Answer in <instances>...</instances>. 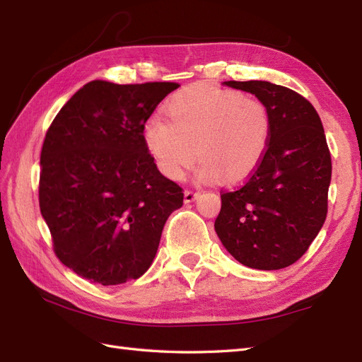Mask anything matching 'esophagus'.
<instances>
[{"label":"esophagus","mask_w":362,"mask_h":362,"mask_svg":"<svg viewBox=\"0 0 362 362\" xmlns=\"http://www.w3.org/2000/svg\"><path fill=\"white\" fill-rule=\"evenodd\" d=\"M197 197H199V193H196V191H191V189H187V191H185V193H183V201H185V204H189V202H194Z\"/></svg>","instance_id":"34e87169"}]
</instances>
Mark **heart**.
<instances>
[{"instance_id":"obj_1","label":"heart","mask_w":362,"mask_h":362,"mask_svg":"<svg viewBox=\"0 0 362 362\" xmlns=\"http://www.w3.org/2000/svg\"><path fill=\"white\" fill-rule=\"evenodd\" d=\"M168 118L153 115L143 127L146 149L168 179L182 180L196 163L199 180L247 179L272 138L267 107L240 91L189 86L169 99Z\"/></svg>"}]
</instances>
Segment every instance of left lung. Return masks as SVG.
Listing matches in <instances>:
<instances>
[{
    "label": "left lung",
    "mask_w": 362,
    "mask_h": 362,
    "mask_svg": "<svg viewBox=\"0 0 362 362\" xmlns=\"http://www.w3.org/2000/svg\"><path fill=\"white\" fill-rule=\"evenodd\" d=\"M224 86L255 95L272 118L261 165L236 191H222L214 230L241 264L276 271L308 250L327 218L332 157L316 109L296 91L266 81Z\"/></svg>",
    "instance_id": "obj_1"
}]
</instances>
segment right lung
I'll list each match as a JSON object with an SVG mask.
<instances>
[{
    "mask_svg": "<svg viewBox=\"0 0 362 362\" xmlns=\"http://www.w3.org/2000/svg\"><path fill=\"white\" fill-rule=\"evenodd\" d=\"M177 87L91 81L46 132L40 211L57 258L82 279L103 286L140 279L169 214L183 205L182 188L158 171L143 138L146 121Z\"/></svg>",
    "mask_w": 362,
    "mask_h": 362,
    "instance_id": "right-lung-1",
    "label": "right lung"
}]
</instances>
